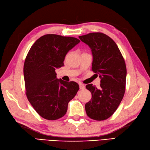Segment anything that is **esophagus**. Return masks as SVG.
I'll return each mask as SVG.
<instances>
[{"instance_id": "obj_1", "label": "esophagus", "mask_w": 150, "mask_h": 150, "mask_svg": "<svg viewBox=\"0 0 150 150\" xmlns=\"http://www.w3.org/2000/svg\"><path fill=\"white\" fill-rule=\"evenodd\" d=\"M79 88H80V90H84L85 86L83 84L80 83V84H79Z\"/></svg>"}]
</instances>
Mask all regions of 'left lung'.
Returning <instances> with one entry per match:
<instances>
[{"label": "left lung", "instance_id": "left-lung-1", "mask_svg": "<svg viewBox=\"0 0 150 150\" xmlns=\"http://www.w3.org/2000/svg\"><path fill=\"white\" fill-rule=\"evenodd\" d=\"M91 50L92 70L99 75L100 87L86 85L91 99L85 104L87 115L92 119L103 120L114 113L125 93L126 67L116 43L102 33H90L79 36Z\"/></svg>", "mask_w": 150, "mask_h": 150}]
</instances>
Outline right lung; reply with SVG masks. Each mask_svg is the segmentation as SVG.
Returning <instances> with one entry per match:
<instances>
[{
	"label": "right lung",
	"mask_w": 150,
	"mask_h": 150,
	"mask_svg": "<svg viewBox=\"0 0 150 150\" xmlns=\"http://www.w3.org/2000/svg\"><path fill=\"white\" fill-rule=\"evenodd\" d=\"M79 42L75 37L47 34L37 39L28 53L24 64L26 96L44 119L62 117L79 90L77 82L57 79L55 73L64 66L66 54Z\"/></svg>",
	"instance_id": "right-lung-1"
}]
</instances>
